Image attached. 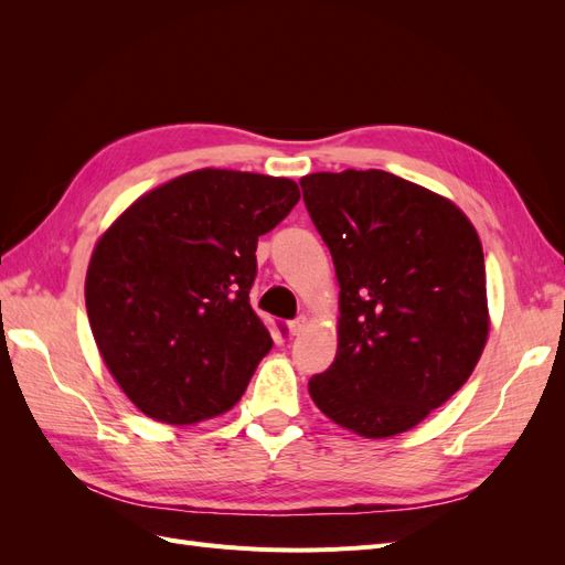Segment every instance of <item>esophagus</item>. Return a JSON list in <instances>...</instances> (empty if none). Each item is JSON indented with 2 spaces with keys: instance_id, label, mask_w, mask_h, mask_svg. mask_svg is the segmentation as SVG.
Masks as SVG:
<instances>
[{
  "instance_id": "esophagus-1",
  "label": "esophagus",
  "mask_w": 565,
  "mask_h": 565,
  "mask_svg": "<svg viewBox=\"0 0 565 565\" xmlns=\"http://www.w3.org/2000/svg\"><path fill=\"white\" fill-rule=\"evenodd\" d=\"M306 324H309V318H306V316H299L297 320L287 322V330H289V334H292V337H299V334L306 330Z\"/></svg>"
}]
</instances>
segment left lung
I'll list each match as a JSON object with an SVG mask.
<instances>
[{"label":"left lung","mask_w":565,"mask_h":565,"mask_svg":"<svg viewBox=\"0 0 565 565\" xmlns=\"http://www.w3.org/2000/svg\"><path fill=\"white\" fill-rule=\"evenodd\" d=\"M299 183L339 282L337 355L311 377V398L363 438L415 429L486 349L481 237L452 200L382 169Z\"/></svg>","instance_id":"obj_1"}]
</instances>
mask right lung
Returning a JSON list of instances; mask_svg holds the SVG:
<instances>
[{"instance_id":"add662e5","label":"right lung","mask_w":565,"mask_h":565,"mask_svg":"<svg viewBox=\"0 0 565 565\" xmlns=\"http://www.w3.org/2000/svg\"><path fill=\"white\" fill-rule=\"evenodd\" d=\"M292 179L204 167L134 200L84 280L96 347L156 422L198 424L243 398L273 339L252 311L256 241L299 202Z\"/></svg>"}]
</instances>
